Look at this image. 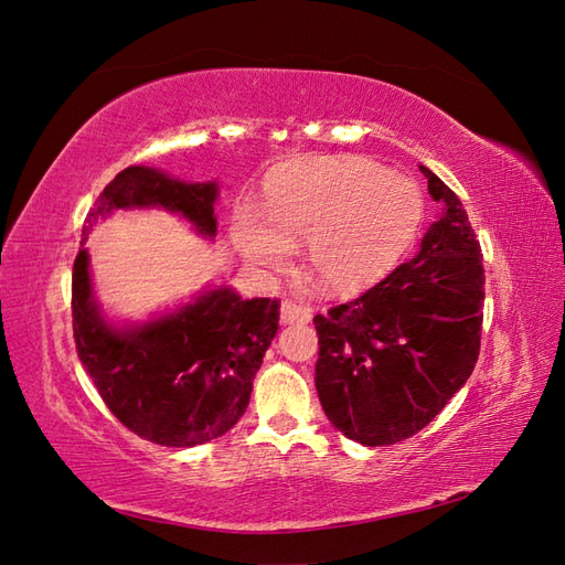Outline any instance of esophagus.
<instances>
[{"label": "esophagus", "instance_id": "34e87169", "mask_svg": "<svg viewBox=\"0 0 565 565\" xmlns=\"http://www.w3.org/2000/svg\"><path fill=\"white\" fill-rule=\"evenodd\" d=\"M313 318V311L309 306H301L295 301H282L280 303V322L292 324V322H309Z\"/></svg>", "mask_w": 565, "mask_h": 565}]
</instances>
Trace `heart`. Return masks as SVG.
I'll list each match as a JSON object with an SVG mask.
<instances>
[{"label":"heart","instance_id":"heart-1","mask_svg":"<svg viewBox=\"0 0 565 565\" xmlns=\"http://www.w3.org/2000/svg\"><path fill=\"white\" fill-rule=\"evenodd\" d=\"M264 214L241 212L233 245L254 266H280L297 241L337 295H358L384 280L415 245L424 195L415 181L365 158H320L287 167L264 188Z\"/></svg>","mask_w":565,"mask_h":565}]
</instances>
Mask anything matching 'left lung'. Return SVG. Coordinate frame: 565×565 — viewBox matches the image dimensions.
<instances>
[{
    "mask_svg": "<svg viewBox=\"0 0 565 565\" xmlns=\"http://www.w3.org/2000/svg\"><path fill=\"white\" fill-rule=\"evenodd\" d=\"M419 172L443 210L415 259L313 318L320 405L337 431L370 448L424 429L467 384L481 349V245L459 198L429 167Z\"/></svg>",
    "mask_w": 565,
    "mask_h": 565,
    "instance_id": "left-lung-1",
    "label": "left lung"
}]
</instances>
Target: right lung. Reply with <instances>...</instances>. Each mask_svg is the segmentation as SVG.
I'll return each mask as SVG.
<instances>
[{
  "mask_svg": "<svg viewBox=\"0 0 565 565\" xmlns=\"http://www.w3.org/2000/svg\"><path fill=\"white\" fill-rule=\"evenodd\" d=\"M216 198L218 181H183L160 167L131 164L94 202L73 268V330L84 370L127 429L167 448L202 446L245 415L280 306L207 282L143 320H115L98 301L87 241L98 221L119 210L177 214L214 241Z\"/></svg>",
  "mask_w": 565,
  "mask_h": 565,
  "instance_id": "right-lung-1",
  "label": "right lung"
}]
</instances>
